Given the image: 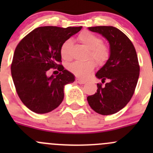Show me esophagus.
<instances>
[{
    "label": "esophagus",
    "instance_id": "esophagus-1",
    "mask_svg": "<svg viewBox=\"0 0 153 153\" xmlns=\"http://www.w3.org/2000/svg\"><path fill=\"white\" fill-rule=\"evenodd\" d=\"M76 82L78 83V84H84L86 83V81H84V80H82V79H79V78H77Z\"/></svg>",
    "mask_w": 153,
    "mask_h": 153
}]
</instances>
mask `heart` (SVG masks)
<instances>
[{"instance_id":"obj_1","label":"heart","mask_w":153,"mask_h":153,"mask_svg":"<svg viewBox=\"0 0 153 153\" xmlns=\"http://www.w3.org/2000/svg\"><path fill=\"white\" fill-rule=\"evenodd\" d=\"M78 40L89 49L88 58H93L97 64L100 65H102L107 61L110 55V50L106 44L102 43V40L100 37L90 32L84 31L78 35ZM71 46L72 40L67 39L63 42L60 48L61 58L66 61H69L71 59L69 52ZM95 67V61L89 58L86 61H75L69 64L68 69L77 77L86 78L94 70Z\"/></svg>"}]
</instances>
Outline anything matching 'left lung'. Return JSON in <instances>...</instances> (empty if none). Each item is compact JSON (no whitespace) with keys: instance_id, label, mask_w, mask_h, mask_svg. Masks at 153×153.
<instances>
[{"instance_id":"8db88e82","label":"left lung","mask_w":153,"mask_h":153,"mask_svg":"<svg viewBox=\"0 0 153 153\" xmlns=\"http://www.w3.org/2000/svg\"><path fill=\"white\" fill-rule=\"evenodd\" d=\"M88 29L107 40L110 55L95 74L102 83L105 79L108 83L104 86L97 84V92L88 96L87 101L98 114L112 115L123 109L135 92L140 72L136 51L129 38L115 27L100 26Z\"/></svg>"}]
</instances>
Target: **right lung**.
<instances>
[{
    "label": "right lung",
    "instance_id": "1",
    "mask_svg": "<svg viewBox=\"0 0 153 153\" xmlns=\"http://www.w3.org/2000/svg\"><path fill=\"white\" fill-rule=\"evenodd\" d=\"M81 29L38 27L15 48L11 65L12 80L20 99L32 112L47 113L63 101L64 86L74 82L75 75L57 64L61 62L60 48L64 41ZM52 68L62 72L47 76V71Z\"/></svg>",
    "mask_w": 153,
    "mask_h": 153
}]
</instances>
